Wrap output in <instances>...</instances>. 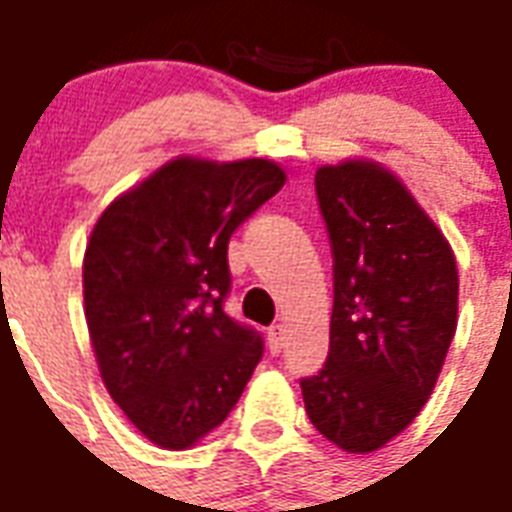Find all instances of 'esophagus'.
<instances>
[{"mask_svg":"<svg viewBox=\"0 0 512 512\" xmlns=\"http://www.w3.org/2000/svg\"><path fill=\"white\" fill-rule=\"evenodd\" d=\"M268 349H271V354H279L284 349V325L268 327Z\"/></svg>","mask_w":512,"mask_h":512,"instance_id":"esophagus-1","label":"esophagus"}]
</instances>
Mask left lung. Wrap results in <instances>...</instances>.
I'll use <instances>...</instances> for the list:
<instances>
[{
	"instance_id": "1",
	"label": "left lung",
	"mask_w": 512,
	"mask_h": 512,
	"mask_svg": "<svg viewBox=\"0 0 512 512\" xmlns=\"http://www.w3.org/2000/svg\"><path fill=\"white\" fill-rule=\"evenodd\" d=\"M333 244L330 354L303 378L311 424L346 454L395 440L432 395L459 319L454 249L403 179L370 158L319 166Z\"/></svg>"
}]
</instances>
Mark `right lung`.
I'll use <instances>...</instances> for the list:
<instances>
[{"label": "right lung", "mask_w": 512, "mask_h": 512, "mask_svg": "<svg viewBox=\"0 0 512 512\" xmlns=\"http://www.w3.org/2000/svg\"><path fill=\"white\" fill-rule=\"evenodd\" d=\"M268 158L179 155L99 214L83 257L101 381L155 446L182 451L239 403L263 341L222 311L230 233L279 193Z\"/></svg>", "instance_id": "obj_1"}]
</instances>
